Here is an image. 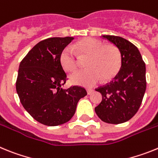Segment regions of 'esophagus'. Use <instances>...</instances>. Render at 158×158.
<instances>
[{
  "mask_svg": "<svg viewBox=\"0 0 158 158\" xmlns=\"http://www.w3.org/2000/svg\"><path fill=\"white\" fill-rule=\"evenodd\" d=\"M93 89H87V93L89 95L92 94V93H93Z\"/></svg>",
  "mask_w": 158,
  "mask_h": 158,
  "instance_id": "1",
  "label": "esophagus"
}]
</instances>
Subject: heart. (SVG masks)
Masks as SVG:
<instances>
[{"instance_id":"obj_1","label":"heart","mask_w":158,"mask_h":158,"mask_svg":"<svg viewBox=\"0 0 158 158\" xmlns=\"http://www.w3.org/2000/svg\"><path fill=\"white\" fill-rule=\"evenodd\" d=\"M88 58V69L77 71L70 76L73 84L91 87L102 80L107 81L117 74L121 66V53L118 47L112 44L93 38L81 40L73 46H68L60 54V63L65 71L72 73L78 67V56Z\"/></svg>"}]
</instances>
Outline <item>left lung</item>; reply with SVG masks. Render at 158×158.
<instances>
[{
    "instance_id": "obj_1",
    "label": "left lung",
    "mask_w": 158,
    "mask_h": 158,
    "mask_svg": "<svg viewBox=\"0 0 158 158\" xmlns=\"http://www.w3.org/2000/svg\"><path fill=\"white\" fill-rule=\"evenodd\" d=\"M121 53V66L112 81L96 89L102 101L95 111L104 122L118 124L131 119L139 111L146 89V64L139 49L123 38L102 35Z\"/></svg>"
}]
</instances>
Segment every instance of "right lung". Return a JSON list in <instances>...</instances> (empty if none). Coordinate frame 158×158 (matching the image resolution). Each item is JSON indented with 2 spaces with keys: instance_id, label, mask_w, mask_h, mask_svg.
I'll return each mask as SVG.
<instances>
[{
  "instance_id": "add662e5",
  "label": "right lung",
  "mask_w": 158,
  "mask_h": 158,
  "mask_svg": "<svg viewBox=\"0 0 158 158\" xmlns=\"http://www.w3.org/2000/svg\"><path fill=\"white\" fill-rule=\"evenodd\" d=\"M73 40L54 37L37 43L19 64L16 87L25 110L39 123L58 126L70 120L85 89L73 85L63 89L66 73L60 54Z\"/></svg>"
}]
</instances>
